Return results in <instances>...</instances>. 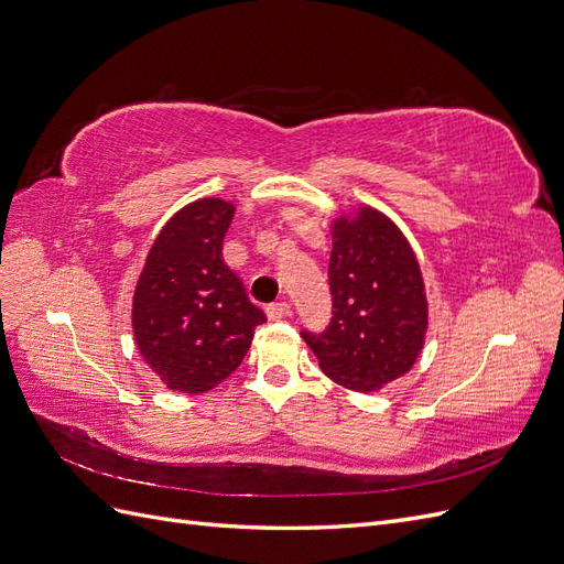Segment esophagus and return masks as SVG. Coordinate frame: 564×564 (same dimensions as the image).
Wrapping results in <instances>:
<instances>
[{
  "instance_id": "esophagus-1",
  "label": "esophagus",
  "mask_w": 564,
  "mask_h": 564,
  "mask_svg": "<svg viewBox=\"0 0 564 564\" xmlns=\"http://www.w3.org/2000/svg\"><path fill=\"white\" fill-rule=\"evenodd\" d=\"M289 313H292V305H289L286 301H280V303H270L265 308V315L270 322H280L284 317H289Z\"/></svg>"
}]
</instances>
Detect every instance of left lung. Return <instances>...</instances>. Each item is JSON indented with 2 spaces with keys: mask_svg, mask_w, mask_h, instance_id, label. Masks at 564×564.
<instances>
[{
  "mask_svg": "<svg viewBox=\"0 0 564 564\" xmlns=\"http://www.w3.org/2000/svg\"><path fill=\"white\" fill-rule=\"evenodd\" d=\"M332 319L301 332L319 369L338 386L373 392L412 369L429 329V301L416 256L400 228L362 207L332 226Z\"/></svg>",
  "mask_w": 564,
  "mask_h": 564,
  "instance_id": "obj_1",
  "label": "left lung"
}]
</instances>
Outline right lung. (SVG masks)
I'll use <instances>...</instances> for the list:
<instances>
[{
	"label": "right lung",
	"mask_w": 564,
	"mask_h": 564,
	"mask_svg": "<svg viewBox=\"0 0 564 564\" xmlns=\"http://www.w3.org/2000/svg\"><path fill=\"white\" fill-rule=\"evenodd\" d=\"M235 207L204 197L187 204L150 247L133 292L131 324L143 360L178 392H207L242 365L265 322L224 263Z\"/></svg>",
	"instance_id": "right-lung-1"
}]
</instances>
